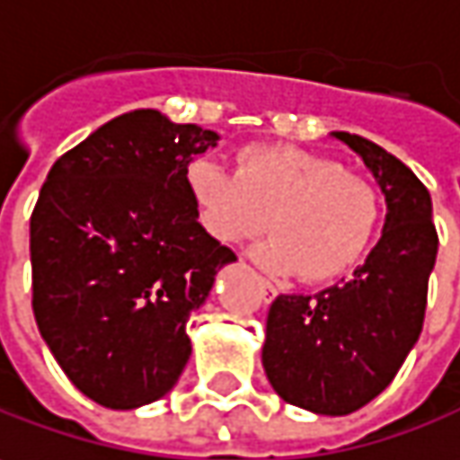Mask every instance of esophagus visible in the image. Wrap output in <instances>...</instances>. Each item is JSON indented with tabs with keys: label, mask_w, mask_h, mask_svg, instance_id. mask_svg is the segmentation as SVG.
Here are the masks:
<instances>
[{
	"label": "esophagus",
	"mask_w": 460,
	"mask_h": 460,
	"mask_svg": "<svg viewBox=\"0 0 460 460\" xmlns=\"http://www.w3.org/2000/svg\"><path fill=\"white\" fill-rule=\"evenodd\" d=\"M257 280H260V288H262V296H265V301H272V298H275V296H278V288H275V286H272V283H270L268 278H257Z\"/></svg>",
	"instance_id": "obj_1"
}]
</instances>
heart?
Masks as SVG:
<instances>
[{
	"label": "heart",
	"mask_w": 460,
	"mask_h": 460,
	"mask_svg": "<svg viewBox=\"0 0 460 460\" xmlns=\"http://www.w3.org/2000/svg\"><path fill=\"white\" fill-rule=\"evenodd\" d=\"M185 185L200 226L226 247L250 242L252 257L275 275L301 272L311 283L352 270L381 229V195L330 156L293 146H252L236 172L218 159H195Z\"/></svg>",
	"instance_id": "heart-1"
}]
</instances>
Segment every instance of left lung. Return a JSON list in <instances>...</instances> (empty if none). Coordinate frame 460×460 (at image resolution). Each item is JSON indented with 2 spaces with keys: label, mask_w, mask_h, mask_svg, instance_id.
<instances>
[{
  "label": "left lung",
  "mask_w": 460,
  "mask_h": 460,
  "mask_svg": "<svg viewBox=\"0 0 460 460\" xmlns=\"http://www.w3.org/2000/svg\"><path fill=\"white\" fill-rule=\"evenodd\" d=\"M332 138L363 159L386 198L381 239L348 280L272 301L262 368L283 402L342 417L386 389L414 348L438 234L428 188L404 162L363 136L332 130Z\"/></svg>",
  "instance_id": "1"
}]
</instances>
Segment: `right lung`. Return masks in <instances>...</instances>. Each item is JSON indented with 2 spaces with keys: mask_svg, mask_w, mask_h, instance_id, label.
<instances>
[{
  "mask_svg": "<svg viewBox=\"0 0 460 460\" xmlns=\"http://www.w3.org/2000/svg\"><path fill=\"white\" fill-rule=\"evenodd\" d=\"M218 133L130 111L50 167L31 218L32 314L69 381L108 410L170 394L188 319L236 262L198 224L185 172Z\"/></svg>",
  "mask_w": 460,
  "mask_h": 460,
  "instance_id": "right-lung-1",
  "label": "right lung"
}]
</instances>
